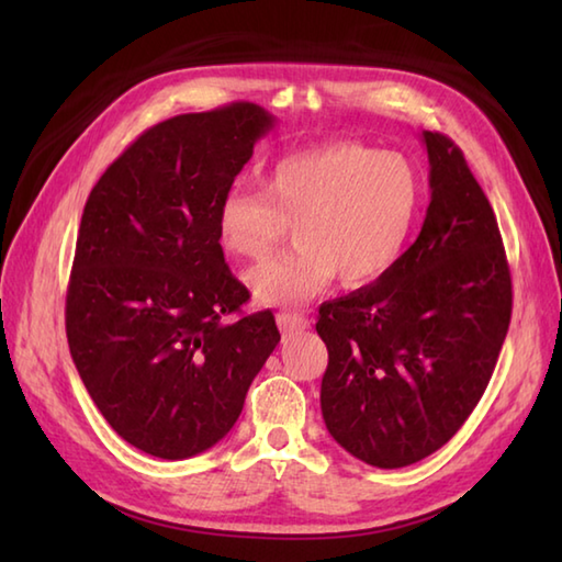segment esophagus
<instances>
[{
	"instance_id": "34e87169",
	"label": "esophagus",
	"mask_w": 562,
	"mask_h": 562,
	"mask_svg": "<svg viewBox=\"0 0 562 562\" xmlns=\"http://www.w3.org/2000/svg\"><path fill=\"white\" fill-rule=\"evenodd\" d=\"M278 326L284 338H292L308 328V318H304L302 314H278Z\"/></svg>"
}]
</instances>
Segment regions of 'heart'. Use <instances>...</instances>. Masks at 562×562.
Segmentation results:
<instances>
[{
    "instance_id": "b5f03b06",
    "label": "heart",
    "mask_w": 562,
    "mask_h": 562,
    "mask_svg": "<svg viewBox=\"0 0 562 562\" xmlns=\"http://www.w3.org/2000/svg\"><path fill=\"white\" fill-rule=\"evenodd\" d=\"M420 198V176L401 151L328 142L274 161L266 190H226L217 236L226 254L260 260L294 224L296 248L246 274L258 304L294 306L336 274L345 288L381 278L408 244Z\"/></svg>"
}]
</instances>
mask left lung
Segmentation results:
<instances>
[{
  "mask_svg": "<svg viewBox=\"0 0 562 562\" xmlns=\"http://www.w3.org/2000/svg\"><path fill=\"white\" fill-rule=\"evenodd\" d=\"M429 205L415 244L367 288L321 304L328 348L321 413L330 437L376 469L445 447L479 405L512 316L495 212L461 149L423 133Z\"/></svg>",
  "mask_w": 562,
  "mask_h": 562,
  "instance_id": "1",
  "label": "left lung"
}]
</instances>
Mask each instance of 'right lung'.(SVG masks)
Segmentation results:
<instances>
[{
	"instance_id": "obj_1",
	"label": "right lung",
	"mask_w": 562,
	"mask_h": 562,
	"mask_svg": "<svg viewBox=\"0 0 562 562\" xmlns=\"http://www.w3.org/2000/svg\"><path fill=\"white\" fill-rule=\"evenodd\" d=\"M274 127L256 103L149 127L93 186L67 290V342L91 401L127 445L181 461L234 427L280 330L248 302L217 207Z\"/></svg>"
}]
</instances>
